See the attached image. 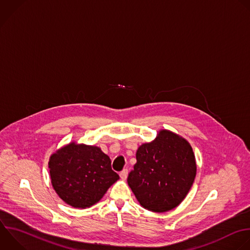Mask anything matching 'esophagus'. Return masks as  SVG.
<instances>
[{
	"label": "esophagus",
	"mask_w": 250,
	"mask_h": 250,
	"mask_svg": "<svg viewBox=\"0 0 250 250\" xmlns=\"http://www.w3.org/2000/svg\"><path fill=\"white\" fill-rule=\"evenodd\" d=\"M127 175H128V171H127V169H124V170L120 173V177H121V179H122V180H124V181H125V180H126Z\"/></svg>",
	"instance_id": "1"
}]
</instances>
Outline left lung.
I'll list each match as a JSON object with an SVG mask.
<instances>
[{"label": "left lung", "mask_w": 250, "mask_h": 250, "mask_svg": "<svg viewBox=\"0 0 250 250\" xmlns=\"http://www.w3.org/2000/svg\"><path fill=\"white\" fill-rule=\"evenodd\" d=\"M195 176L196 163L190 144L182 136L162 129L152 142L138 147L127 184L143 208L163 213L181 204Z\"/></svg>", "instance_id": "1"}]
</instances>
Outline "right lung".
Wrapping results in <instances>:
<instances>
[{"label": "right lung", "mask_w": 250, "mask_h": 250, "mask_svg": "<svg viewBox=\"0 0 250 250\" xmlns=\"http://www.w3.org/2000/svg\"><path fill=\"white\" fill-rule=\"evenodd\" d=\"M52 186L66 204L89 208L97 203L119 179L111 159L97 146L71 142L51 155Z\"/></svg>", "instance_id": "1"}]
</instances>
